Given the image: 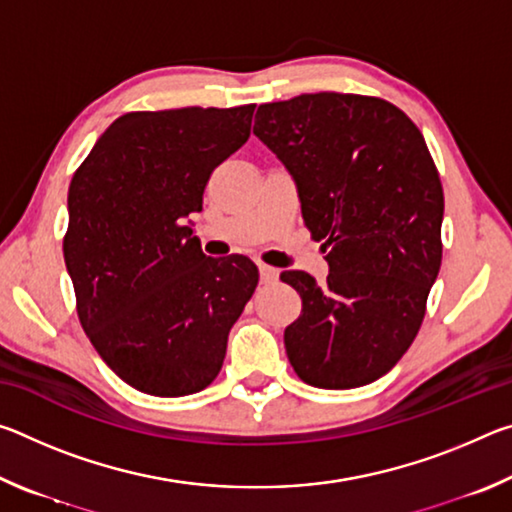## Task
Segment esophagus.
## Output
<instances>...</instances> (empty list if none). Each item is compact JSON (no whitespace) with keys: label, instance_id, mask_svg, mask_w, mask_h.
<instances>
[{"label":"esophagus","instance_id":"34e87169","mask_svg":"<svg viewBox=\"0 0 512 512\" xmlns=\"http://www.w3.org/2000/svg\"><path fill=\"white\" fill-rule=\"evenodd\" d=\"M259 277H262L264 284H271L277 280V268L268 264H259Z\"/></svg>","mask_w":512,"mask_h":512}]
</instances>
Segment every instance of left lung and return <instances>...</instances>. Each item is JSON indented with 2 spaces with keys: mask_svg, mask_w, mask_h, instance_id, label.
Instances as JSON below:
<instances>
[{
  "mask_svg": "<svg viewBox=\"0 0 512 512\" xmlns=\"http://www.w3.org/2000/svg\"><path fill=\"white\" fill-rule=\"evenodd\" d=\"M253 133L327 250V282L280 275L302 298L284 329L291 366L327 391L366 386L411 348L443 262L445 196L420 128L379 97L318 92L259 106Z\"/></svg>",
  "mask_w": 512,
  "mask_h": 512,
  "instance_id": "obj_1",
  "label": "left lung"
}]
</instances>
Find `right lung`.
<instances>
[{
  "label": "right lung",
  "instance_id": "1",
  "mask_svg": "<svg viewBox=\"0 0 512 512\" xmlns=\"http://www.w3.org/2000/svg\"><path fill=\"white\" fill-rule=\"evenodd\" d=\"M255 103L137 110L112 121L69 185L63 255L76 314L117 377L155 397L203 391L257 266L205 257L185 216L212 171L250 137Z\"/></svg>",
  "mask_w": 512,
  "mask_h": 512
}]
</instances>
